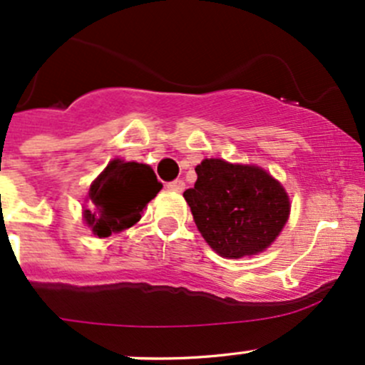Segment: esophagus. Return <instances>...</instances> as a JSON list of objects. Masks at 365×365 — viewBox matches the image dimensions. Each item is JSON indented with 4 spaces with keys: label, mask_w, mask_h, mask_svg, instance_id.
<instances>
[{
    "label": "esophagus",
    "mask_w": 365,
    "mask_h": 365,
    "mask_svg": "<svg viewBox=\"0 0 365 365\" xmlns=\"http://www.w3.org/2000/svg\"><path fill=\"white\" fill-rule=\"evenodd\" d=\"M167 187L170 191H175V193H181V191L184 190V181H181V179H175V181L168 182Z\"/></svg>",
    "instance_id": "1"
}]
</instances>
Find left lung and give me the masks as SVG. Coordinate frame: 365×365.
<instances>
[{
	"instance_id": "8db88e82",
	"label": "left lung",
	"mask_w": 365,
	"mask_h": 365,
	"mask_svg": "<svg viewBox=\"0 0 365 365\" xmlns=\"http://www.w3.org/2000/svg\"><path fill=\"white\" fill-rule=\"evenodd\" d=\"M197 182L184 191L202 237L225 258L257 255L276 240L290 214L287 191L253 165L210 158L195 168Z\"/></svg>"
}]
</instances>
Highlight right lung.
Wrapping results in <instances>:
<instances>
[{
  "label": "right lung",
  "instance_id": "1",
  "mask_svg": "<svg viewBox=\"0 0 365 365\" xmlns=\"http://www.w3.org/2000/svg\"><path fill=\"white\" fill-rule=\"evenodd\" d=\"M161 187L163 184L148 165L110 161L89 187V209L84 210L86 225L98 237L126 230L140 220L142 210Z\"/></svg>",
  "mask_w": 365,
  "mask_h": 365
}]
</instances>
